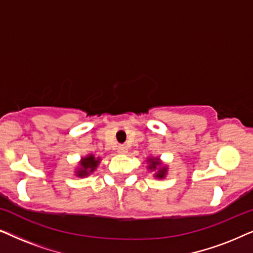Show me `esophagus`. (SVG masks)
I'll return each instance as SVG.
<instances>
[{
    "instance_id": "1",
    "label": "esophagus",
    "mask_w": 253,
    "mask_h": 253,
    "mask_svg": "<svg viewBox=\"0 0 253 253\" xmlns=\"http://www.w3.org/2000/svg\"><path fill=\"white\" fill-rule=\"evenodd\" d=\"M117 151H119V153H126L127 147L126 145H120V146L117 147Z\"/></svg>"
}]
</instances>
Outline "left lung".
<instances>
[{
	"label": "left lung",
	"mask_w": 253,
	"mask_h": 253,
	"mask_svg": "<svg viewBox=\"0 0 253 253\" xmlns=\"http://www.w3.org/2000/svg\"><path fill=\"white\" fill-rule=\"evenodd\" d=\"M148 162H151L150 169H157V168L159 169L158 172H157V175H155L158 178L165 177L166 170H167V169H166V168H160V164H159V162H158V159H150V160H148Z\"/></svg>",
	"instance_id": "obj_1"
}]
</instances>
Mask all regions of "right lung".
Segmentation results:
<instances>
[{
	"instance_id": "right-lung-1",
	"label": "right lung",
	"mask_w": 253,
	"mask_h": 253,
	"mask_svg": "<svg viewBox=\"0 0 253 253\" xmlns=\"http://www.w3.org/2000/svg\"><path fill=\"white\" fill-rule=\"evenodd\" d=\"M100 161V159H95L93 155H88L87 158L83 159L82 164H81V168L77 171V175L79 177H84V176L88 175V172H92L94 169L96 168Z\"/></svg>"
}]
</instances>
